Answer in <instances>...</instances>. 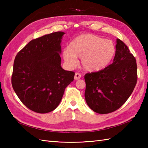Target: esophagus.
Wrapping results in <instances>:
<instances>
[{"label":"esophagus","mask_w":148,"mask_h":148,"mask_svg":"<svg viewBox=\"0 0 148 148\" xmlns=\"http://www.w3.org/2000/svg\"><path fill=\"white\" fill-rule=\"evenodd\" d=\"M81 77V75L78 73V72H76V74H75V76H74V79L75 80H77V79H79Z\"/></svg>","instance_id":"obj_1"}]
</instances>
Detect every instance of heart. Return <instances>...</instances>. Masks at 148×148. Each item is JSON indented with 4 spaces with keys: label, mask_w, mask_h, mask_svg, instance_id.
I'll return each mask as SVG.
<instances>
[{
    "label": "heart",
    "mask_w": 148,
    "mask_h": 148,
    "mask_svg": "<svg viewBox=\"0 0 148 148\" xmlns=\"http://www.w3.org/2000/svg\"><path fill=\"white\" fill-rule=\"evenodd\" d=\"M116 53L115 46L110 40L93 34H81L69 42L63 58L69 67H73L81 58V64L88 72H98L111 64Z\"/></svg>",
    "instance_id": "obj_1"
}]
</instances>
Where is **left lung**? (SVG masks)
Returning a JSON list of instances; mask_svg holds the SVG:
<instances>
[{
  "mask_svg": "<svg viewBox=\"0 0 148 148\" xmlns=\"http://www.w3.org/2000/svg\"><path fill=\"white\" fill-rule=\"evenodd\" d=\"M137 79L136 58L127 46L117 39L112 64L102 71L84 76L86 103L99 114L115 111L129 98Z\"/></svg>",
  "mask_w": 148,
  "mask_h": 148,
  "instance_id": "left-lung-1",
  "label": "left lung"
}]
</instances>
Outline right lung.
Returning <instances> with one entry per match:
<instances>
[{
    "mask_svg": "<svg viewBox=\"0 0 148 148\" xmlns=\"http://www.w3.org/2000/svg\"><path fill=\"white\" fill-rule=\"evenodd\" d=\"M65 34L56 32L33 39L18 53L14 61L12 86L18 98L38 113L57 108L74 72L61 67V42Z\"/></svg>",
    "mask_w": 148,
    "mask_h": 148,
    "instance_id": "add662e5",
    "label": "right lung"
}]
</instances>
